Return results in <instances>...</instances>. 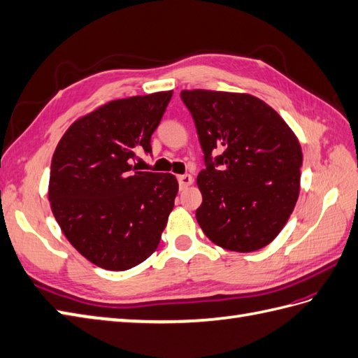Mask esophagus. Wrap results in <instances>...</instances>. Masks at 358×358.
<instances>
[{
	"label": "esophagus",
	"mask_w": 358,
	"mask_h": 358,
	"mask_svg": "<svg viewBox=\"0 0 358 358\" xmlns=\"http://www.w3.org/2000/svg\"><path fill=\"white\" fill-rule=\"evenodd\" d=\"M178 180H179L180 189H185L193 184V176H189V174H180V176H178Z\"/></svg>",
	"instance_id": "1"
}]
</instances>
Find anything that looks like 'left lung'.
Here are the masks:
<instances>
[{"label": "left lung", "instance_id": "1", "mask_svg": "<svg viewBox=\"0 0 358 358\" xmlns=\"http://www.w3.org/2000/svg\"><path fill=\"white\" fill-rule=\"evenodd\" d=\"M206 169L199 173L196 219L206 237L234 252L272 243L298 202L302 150L273 108L250 94L185 90ZM213 151H220L212 162ZM220 169H217L216 167Z\"/></svg>", "mask_w": 358, "mask_h": 358}]
</instances>
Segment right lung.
I'll return each mask as SVG.
<instances>
[{
  "instance_id": "obj_1",
  "label": "right lung",
  "mask_w": 358,
  "mask_h": 358,
  "mask_svg": "<svg viewBox=\"0 0 358 358\" xmlns=\"http://www.w3.org/2000/svg\"><path fill=\"white\" fill-rule=\"evenodd\" d=\"M173 91L112 100L76 120L51 159L48 200L68 241L92 264L132 268L158 248L179 191L170 173L138 171Z\"/></svg>"
}]
</instances>
